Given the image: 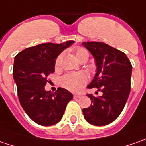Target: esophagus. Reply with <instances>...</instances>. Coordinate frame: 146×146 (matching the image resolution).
I'll return each instance as SVG.
<instances>
[{
	"instance_id": "obj_1",
	"label": "esophagus",
	"mask_w": 146,
	"mask_h": 146,
	"mask_svg": "<svg viewBox=\"0 0 146 146\" xmlns=\"http://www.w3.org/2000/svg\"><path fill=\"white\" fill-rule=\"evenodd\" d=\"M80 98V95H76V94H74V99H78V98Z\"/></svg>"
}]
</instances>
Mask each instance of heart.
Returning <instances> with one entry per match:
<instances>
[{"instance_id":"obj_1","label":"heart","mask_w":146,"mask_h":146,"mask_svg":"<svg viewBox=\"0 0 146 146\" xmlns=\"http://www.w3.org/2000/svg\"><path fill=\"white\" fill-rule=\"evenodd\" d=\"M76 59L80 62L84 59L88 58V52L85 48L77 47L74 50ZM61 61V55H58L55 59V66L58 67ZM87 83V77L84 73H70L65 75L61 79V84L74 93H79L82 90L84 86Z\"/></svg>"}]
</instances>
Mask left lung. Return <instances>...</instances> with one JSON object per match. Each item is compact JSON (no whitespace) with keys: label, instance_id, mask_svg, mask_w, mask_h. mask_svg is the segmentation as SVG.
<instances>
[{"label":"left lung","instance_id":"obj_1","mask_svg":"<svg viewBox=\"0 0 146 146\" xmlns=\"http://www.w3.org/2000/svg\"><path fill=\"white\" fill-rule=\"evenodd\" d=\"M96 61L97 73L88 88H97L102 96L87 94L92 104L83 109L84 119L96 126L107 125L121 114L131 90L132 66L127 55L102 42H84Z\"/></svg>","mask_w":146,"mask_h":146}]
</instances>
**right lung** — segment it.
Returning a JSON list of instances; mask_svg holds the SVG:
<instances>
[{
    "label": "right lung",
    "mask_w": 146,
    "mask_h": 146,
    "mask_svg": "<svg viewBox=\"0 0 146 146\" xmlns=\"http://www.w3.org/2000/svg\"><path fill=\"white\" fill-rule=\"evenodd\" d=\"M73 43L38 44L25 48L14 58L13 75L20 104L31 120L40 125L58 123L73 98L65 88H58L54 93L44 89L47 77L54 72L56 58Z\"/></svg>",
    "instance_id": "add662e5"
}]
</instances>
